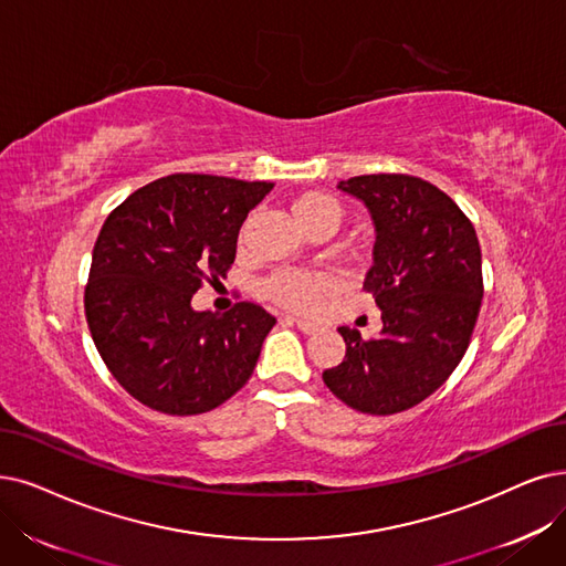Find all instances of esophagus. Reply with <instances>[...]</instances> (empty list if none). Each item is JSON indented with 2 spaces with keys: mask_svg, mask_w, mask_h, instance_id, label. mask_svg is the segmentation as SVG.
<instances>
[{
  "mask_svg": "<svg viewBox=\"0 0 566 566\" xmlns=\"http://www.w3.org/2000/svg\"><path fill=\"white\" fill-rule=\"evenodd\" d=\"M287 325H295V327H300L304 334H315L318 332V325L315 323H308V321H302V318H295V315H285L283 318Z\"/></svg>",
  "mask_w": 566,
  "mask_h": 566,
  "instance_id": "esophagus-1",
  "label": "esophagus"
}]
</instances>
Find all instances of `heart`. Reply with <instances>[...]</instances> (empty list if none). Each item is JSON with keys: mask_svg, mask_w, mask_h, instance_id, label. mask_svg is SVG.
Returning a JSON list of instances; mask_svg holds the SVG:
<instances>
[{"mask_svg": "<svg viewBox=\"0 0 566 566\" xmlns=\"http://www.w3.org/2000/svg\"><path fill=\"white\" fill-rule=\"evenodd\" d=\"M292 218L308 237H329L346 220V209L342 201L323 190H306L292 199ZM334 290V281L327 274H311V271L281 269L266 276L260 292L274 304L311 313L323 304V300Z\"/></svg>", "mask_w": 566, "mask_h": 566, "instance_id": "obj_1", "label": "heart"}]
</instances>
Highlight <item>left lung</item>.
I'll list each match as a JSON object with an SVG mask.
<instances>
[{"label": "left lung", "instance_id": "obj_1", "mask_svg": "<svg viewBox=\"0 0 566 566\" xmlns=\"http://www.w3.org/2000/svg\"><path fill=\"white\" fill-rule=\"evenodd\" d=\"M338 190L365 201L376 224L365 290L382 332L338 327L346 357L323 380L350 409L392 416L437 392L464 357L483 302L481 245L455 201L418 176H353Z\"/></svg>", "mask_w": 566, "mask_h": 566}]
</instances>
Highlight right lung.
<instances>
[{
  "mask_svg": "<svg viewBox=\"0 0 566 566\" xmlns=\"http://www.w3.org/2000/svg\"><path fill=\"white\" fill-rule=\"evenodd\" d=\"M266 180L171 174L134 190L95 241L85 318L104 365L144 406L167 416L207 413L251 378L276 318L253 302L195 311L237 255L239 230Z\"/></svg>",
  "mask_w": 566,
  "mask_h": 566,
  "instance_id": "1",
  "label": "right lung"
}]
</instances>
